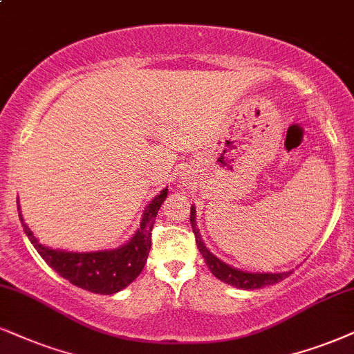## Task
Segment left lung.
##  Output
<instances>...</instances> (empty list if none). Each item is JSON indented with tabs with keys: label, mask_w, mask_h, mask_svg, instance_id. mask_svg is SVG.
<instances>
[{
	"label": "left lung",
	"mask_w": 354,
	"mask_h": 354,
	"mask_svg": "<svg viewBox=\"0 0 354 354\" xmlns=\"http://www.w3.org/2000/svg\"><path fill=\"white\" fill-rule=\"evenodd\" d=\"M197 212H195V207L192 205L190 208V223H192V230H194L195 234V241H197V248L200 251V254L203 256L205 264L208 266V269L212 270V274L215 277L223 281L225 283H230V286L236 287V289H243V290H254V289H261V287L266 286H272V283H277L283 281L286 277H289V274H292V270L289 272H248V270H241L233 268V266L223 263L221 259L213 254V252L205 246L202 236H200V231L197 228Z\"/></svg>",
	"instance_id": "left-lung-1"
}]
</instances>
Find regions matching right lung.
I'll return each instance as SVG.
<instances>
[{
    "label": "right lung",
    "instance_id": "obj_1",
    "mask_svg": "<svg viewBox=\"0 0 354 354\" xmlns=\"http://www.w3.org/2000/svg\"><path fill=\"white\" fill-rule=\"evenodd\" d=\"M167 190L169 189L165 187L164 190H160L159 195H156L147 203L136 233L131 236L129 241H126V244L116 248V250L91 252L52 250V248L39 243V239L34 236L29 226L24 223L21 212L19 218L29 241L32 243V246L36 248L42 259L60 277L67 279L73 286L93 292V294L111 295L128 287L141 274L151 251L152 226H154L160 205L167 198ZM17 210H19V200H17Z\"/></svg>",
    "mask_w": 354,
    "mask_h": 354
}]
</instances>
